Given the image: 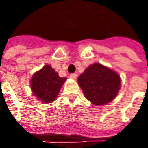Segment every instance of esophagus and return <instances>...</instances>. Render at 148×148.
I'll list each match as a JSON object with an SVG mask.
<instances>
[{
  "mask_svg": "<svg viewBox=\"0 0 148 148\" xmlns=\"http://www.w3.org/2000/svg\"><path fill=\"white\" fill-rule=\"evenodd\" d=\"M77 74H71L70 75V78L72 79V80H75V79H77Z\"/></svg>",
  "mask_w": 148,
  "mask_h": 148,
  "instance_id": "1",
  "label": "esophagus"
}]
</instances>
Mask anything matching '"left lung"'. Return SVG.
<instances>
[{
    "label": "left lung",
    "instance_id": "1",
    "mask_svg": "<svg viewBox=\"0 0 148 148\" xmlns=\"http://www.w3.org/2000/svg\"><path fill=\"white\" fill-rule=\"evenodd\" d=\"M77 82L85 97L98 106L114 100L121 86V79L116 71L99 62L89 66Z\"/></svg>",
    "mask_w": 148,
    "mask_h": 148
}]
</instances>
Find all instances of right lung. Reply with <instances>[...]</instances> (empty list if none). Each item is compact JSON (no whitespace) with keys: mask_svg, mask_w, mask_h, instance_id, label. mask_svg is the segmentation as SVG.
<instances>
[{"mask_svg":"<svg viewBox=\"0 0 148 148\" xmlns=\"http://www.w3.org/2000/svg\"><path fill=\"white\" fill-rule=\"evenodd\" d=\"M66 80V77H60L51 66L45 65L32 76L30 87L38 99L44 104H49L58 97Z\"/></svg>","mask_w":148,"mask_h":148,"instance_id":"1","label":"right lung"}]
</instances>
